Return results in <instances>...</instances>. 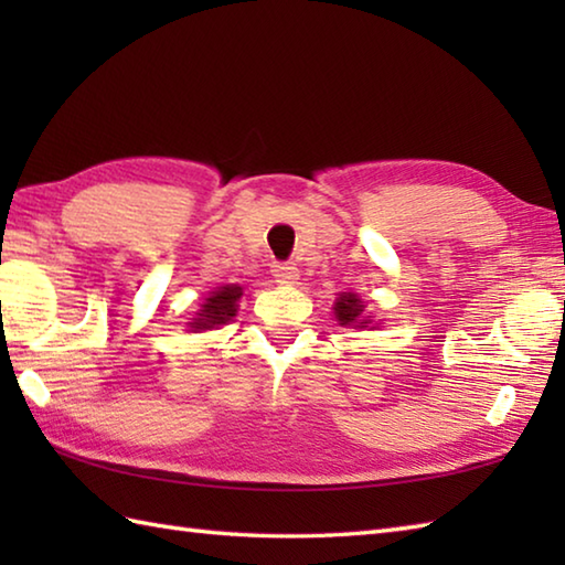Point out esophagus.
Instances as JSON below:
<instances>
[{"label": "esophagus", "instance_id": "1", "mask_svg": "<svg viewBox=\"0 0 565 565\" xmlns=\"http://www.w3.org/2000/svg\"><path fill=\"white\" fill-rule=\"evenodd\" d=\"M271 274H274V279L279 281V284H296L298 281V269L294 267V264H289V262L274 264Z\"/></svg>", "mask_w": 565, "mask_h": 565}]
</instances>
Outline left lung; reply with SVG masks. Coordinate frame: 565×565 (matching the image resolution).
Segmentation results:
<instances>
[{"label":"left lung","instance_id":"obj_1","mask_svg":"<svg viewBox=\"0 0 565 565\" xmlns=\"http://www.w3.org/2000/svg\"><path fill=\"white\" fill-rule=\"evenodd\" d=\"M362 298L356 294H340L338 303H334V316H338L340 326H354V328H366V320H362Z\"/></svg>","mask_w":565,"mask_h":565}]
</instances>
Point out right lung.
<instances>
[{
    "mask_svg": "<svg viewBox=\"0 0 565 565\" xmlns=\"http://www.w3.org/2000/svg\"><path fill=\"white\" fill-rule=\"evenodd\" d=\"M243 296V289L239 286L231 284V286H223V289L213 291L211 298H206V303H203L201 313H196V318L189 322V328L194 330H211L215 326H223V322L231 320L237 310V298Z\"/></svg>",
    "mask_w": 565,
    "mask_h": 565,
    "instance_id": "1",
    "label": "right lung"
}]
</instances>
